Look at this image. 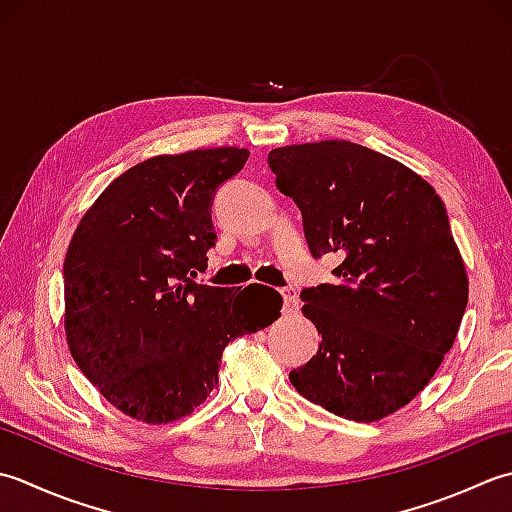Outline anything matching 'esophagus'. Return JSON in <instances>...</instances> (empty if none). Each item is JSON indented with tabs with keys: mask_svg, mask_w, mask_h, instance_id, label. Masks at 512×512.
Here are the masks:
<instances>
[{
	"mask_svg": "<svg viewBox=\"0 0 512 512\" xmlns=\"http://www.w3.org/2000/svg\"><path fill=\"white\" fill-rule=\"evenodd\" d=\"M280 296H283V300H285V307H283L285 314H294V311H298L300 300H298V294L294 287H283L280 289Z\"/></svg>",
	"mask_w": 512,
	"mask_h": 512,
	"instance_id": "1",
	"label": "esophagus"
}]
</instances>
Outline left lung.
Returning <instances> with one entry per match:
<instances>
[{
	"label": "left lung",
	"instance_id": "1",
	"mask_svg": "<svg viewBox=\"0 0 512 512\" xmlns=\"http://www.w3.org/2000/svg\"><path fill=\"white\" fill-rule=\"evenodd\" d=\"M267 161L314 258H342L336 285L302 289L322 342L289 380L333 415L382 420L431 382L464 316L468 278L446 207L420 174L351 141L285 145Z\"/></svg>",
	"mask_w": 512,
	"mask_h": 512
}]
</instances>
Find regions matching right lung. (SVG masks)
I'll return each instance as SVG.
<instances>
[{
  "label": "right lung",
  "instance_id": "add662e5",
  "mask_svg": "<svg viewBox=\"0 0 512 512\" xmlns=\"http://www.w3.org/2000/svg\"><path fill=\"white\" fill-rule=\"evenodd\" d=\"M245 148L161 154L114 179L83 214L64 260V327L83 375L125 415L168 424L218 384L229 340L265 329L283 298L194 283L216 245L212 201Z\"/></svg>",
  "mask_w": 512,
  "mask_h": 512
}]
</instances>
